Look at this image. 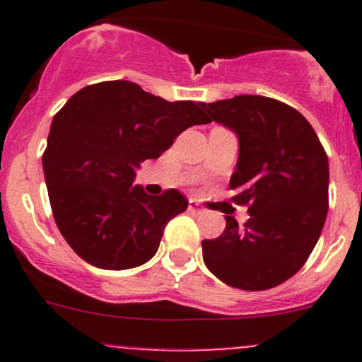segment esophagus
Returning a JSON list of instances; mask_svg holds the SVG:
<instances>
[{
  "label": "esophagus",
  "instance_id": "esophagus-1",
  "mask_svg": "<svg viewBox=\"0 0 362 362\" xmlns=\"http://www.w3.org/2000/svg\"><path fill=\"white\" fill-rule=\"evenodd\" d=\"M189 210H191V211H198V214H199V211H202L203 208H202V204H199L198 202L191 199V202H189Z\"/></svg>",
  "mask_w": 362,
  "mask_h": 362
}]
</instances>
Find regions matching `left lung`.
<instances>
[{
    "label": "left lung",
    "instance_id": "1",
    "mask_svg": "<svg viewBox=\"0 0 362 362\" xmlns=\"http://www.w3.org/2000/svg\"><path fill=\"white\" fill-rule=\"evenodd\" d=\"M202 108L238 136L229 185L233 202L247 204L250 215L243 229L226 215L224 233L203 240V261L236 289H272L298 273L319 242L329 160L308 120L282 101L242 94Z\"/></svg>",
    "mask_w": 362,
    "mask_h": 362
}]
</instances>
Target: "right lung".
Returning <instances> with one entry per match:
<instances>
[{
    "label": "right lung",
    "instance_id": "1",
    "mask_svg": "<svg viewBox=\"0 0 362 362\" xmlns=\"http://www.w3.org/2000/svg\"><path fill=\"white\" fill-rule=\"evenodd\" d=\"M192 101H166L138 83L110 80L73 94L54 115L43 173L54 221L80 257L101 269L151 261L164 226L189 202L170 189L152 198L133 185L187 127L208 124Z\"/></svg>",
    "mask_w": 362,
    "mask_h": 362
}]
</instances>
